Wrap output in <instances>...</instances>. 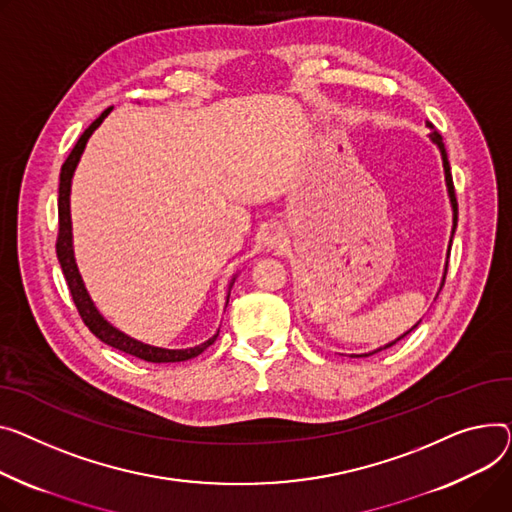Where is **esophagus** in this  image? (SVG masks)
I'll return each mask as SVG.
<instances>
[{
	"label": "esophagus",
	"mask_w": 512,
	"mask_h": 512,
	"mask_svg": "<svg viewBox=\"0 0 512 512\" xmlns=\"http://www.w3.org/2000/svg\"><path fill=\"white\" fill-rule=\"evenodd\" d=\"M265 245L267 247H278V245H282V241H284V234H282V230L280 228H274L271 226L267 232H265Z\"/></svg>",
	"instance_id": "1"
}]
</instances>
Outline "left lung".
Returning <instances> with one entry per match:
<instances>
[{"label":"left lung","instance_id":"1","mask_svg":"<svg viewBox=\"0 0 512 512\" xmlns=\"http://www.w3.org/2000/svg\"><path fill=\"white\" fill-rule=\"evenodd\" d=\"M426 125L432 129V140L436 142V146L440 148V154H442V164H445V177H447V187H449V195H451V203H453V212H455V224H453V232H455V228H457V214H459V210H457V195H455V185H453V175H451V164H449V160H447V150H445V144H442V138H440V133L436 131V127L430 123V121H426ZM391 346H395V342L393 344H389L387 348H391ZM385 350V348H383Z\"/></svg>","mask_w":512,"mask_h":512}]
</instances>
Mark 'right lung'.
Here are the masks:
<instances>
[{
	"instance_id": "obj_1",
	"label": "right lung",
	"mask_w": 512,
	"mask_h": 512,
	"mask_svg": "<svg viewBox=\"0 0 512 512\" xmlns=\"http://www.w3.org/2000/svg\"><path fill=\"white\" fill-rule=\"evenodd\" d=\"M111 113V107L107 111H102V115L90 123V127L80 135V140L76 142L74 150L70 152V156L65 158L63 166H61V175H59V199H57V212H59V232H57V243H55V251H57V259L61 263V271L65 276L67 288H70V294L74 298L76 309L84 321V325L111 348H117L129 356H135L146 362H183L189 358L199 356L203 350H208L216 337H210L208 342H203L201 346L189 348V350H162V348H154V346H146L142 342H135V339L127 337L125 333H121L119 329L111 327L105 319L98 315V311L94 309V304L82 284V278L78 274V267L74 261V251H72V220H70V187H72V175L74 168L84 152V146L88 142V138L92 135V131L102 123L107 115Z\"/></svg>"
}]
</instances>
